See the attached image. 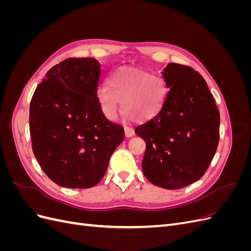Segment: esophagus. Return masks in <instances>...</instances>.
I'll list each match as a JSON object with an SVG mask.
<instances>
[{"label": "esophagus", "mask_w": 251, "mask_h": 251, "mask_svg": "<svg viewBox=\"0 0 251 251\" xmlns=\"http://www.w3.org/2000/svg\"><path fill=\"white\" fill-rule=\"evenodd\" d=\"M134 128L133 127H130V126H126L125 127V135L126 137H132V136L134 135Z\"/></svg>", "instance_id": "34e87169"}]
</instances>
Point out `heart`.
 Instances as JSON below:
<instances>
[{"label":"heart","instance_id":"heart-1","mask_svg":"<svg viewBox=\"0 0 251 251\" xmlns=\"http://www.w3.org/2000/svg\"><path fill=\"white\" fill-rule=\"evenodd\" d=\"M168 93L165 80L135 68H120L107 78V88L97 91V100L105 117H115L118 103L127 117L148 121L160 112Z\"/></svg>","mask_w":251,"mask_h":251}]
</instances>
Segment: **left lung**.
<instances>
[{
	"label": "left lung",
	"instance_id": "obj_1",
	"mask_svg": "<svg viewBox=\"0 0 251 251\" xmlns=\"http://www.w3.org/2000/svg\"><path fill=\"white\" fill-rule=\"evenodd\" d=\"M163 78L170 91L163 107L135 133L147 143L142 172L159 187L179 189L199 180L219 143L220 113L202 75L171 63Z\"/></svg>",
	"mask_w": 251,
	"mask_h": 251
}]
</instances>
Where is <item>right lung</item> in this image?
<instances>
[{
  "mask_svg": "<svg viewBox=\"0 0 251 251\" xmlns=\"http://www.w3.org/2000/svg\"><path fill=\"white\" fill-rule=\"evenodd\" d=\"M100 73L95 58H67L47 72L30 102L33 154L60 186L96 185L125 139L124 127L105 118L98 103Z\"/></svg>",
  "mask_w": 251,
  "mask_h": 251,
  "instance_id": "obj_1",
  "label": "right lung"
}]
</instances>
